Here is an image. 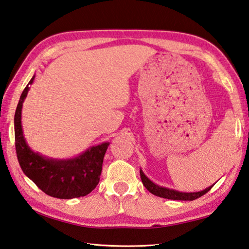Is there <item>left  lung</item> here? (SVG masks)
<instances>
[{
    "mask_svg": "<svg viewBox=\"0 0 249 249\" xmlns=\"http://www.w3.org/2000/svg\"><path fill=\"white\" fill-rule=\"evenodd\" d=\"M140 176H141V180L143 182V185L146 187L152 194L159 196V197L173 199V200H194L196 198L200 197V196L205 195L214 185L213 184L212 186H208L207 189L199 192H190V193H186V192H180V191L169 189V187L156 184V183H154L153 181L149 180L148 178L144 175L142 169H140Z\"/></svg>",
    "mask_w": 249,
    "mask_h": 249,
    "instance_id": "8db88e82",
    "label": "left lung"
}]
</instances>
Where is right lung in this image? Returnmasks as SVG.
I'll return each mask as SVG.
<instances>
[{
	"mask_svg": "<svg viewBox=\"0 0 249 249\" xmlns=\"http://www.w3.org/2000/svg\"><path fill=\"white\" fill-rule=\"evenodd\" d=\"M35 77L22 91L14 118L15 146L21 170L40 190L52 197L71 199L86 196L100 182L103 159L109 142L95 145L77 157L68 159L49 158L32 151L23 137L21 109Z\"/></svg>",
	"mask_w": 249,
	"mask_h": 249,
	"instance_id": "add662e5",
	"label": "right lung"
}]
</instances>
